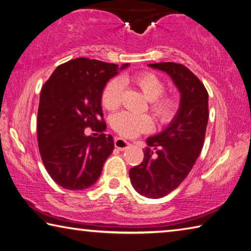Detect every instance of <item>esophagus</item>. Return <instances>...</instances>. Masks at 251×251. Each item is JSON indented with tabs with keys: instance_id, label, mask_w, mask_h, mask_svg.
<instances>
[{
	"instance_id": "esophagus-1",
	"label": "esophagus",
	"mask_w": 251,
	"mask_h": 251,
	"mask_svg": "<svg viewBox=\"0 0 251 251\" xmlns=\"http://www.w3.org/2000/svg\"><path fill=\"white\" fill-rule=\"evenodd\" d=\"M130 143L126 142V140H122V139H116L115 140V147L118 148L119 151H126V148L130 147Z\"/></svg>"
}]
</instances>
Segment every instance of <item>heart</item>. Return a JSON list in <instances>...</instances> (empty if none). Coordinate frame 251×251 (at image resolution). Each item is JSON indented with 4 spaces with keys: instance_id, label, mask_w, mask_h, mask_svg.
<instances>
[{
    "instance_id": "heart-1",
    "label": "heart",
    "mask_w": 251,
    "mask_h": 251,
    "mask_svg": "<svg viewBox=\"0 0 251 251\" xmlns=\"http://www.w3.org/2000/svg\"><path fill=\"white\" fill-rule=\"evenodd\" d=\"M124 83H132L139 89L143 95L150 100V110L161 124L170 122L178 108V103L175 96L163 94L165 82L152 73H141L131 76H124L121 80L114 78L109 80L101 92V104L107 110H116L121 104ZM111 126L119 135L135 137L141 133L152 130V120L146 115H132L122 111L111 119Z\"/></svg>"
}]
</instances>
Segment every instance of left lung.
Masks as SVG:
<instances>
[{
	"label": "left lung",
	"mask_w": 251,
	"mask_h": 251,
	"mask_svg": "<svg viewBox=\"0 0 251 251\" xmlns=\"http://www.w3.org/2000/svg\"><path fill=\"white\" fill-rule=\"evenodd\" d=\"M171 76L181 94L180 107L165 130L148 137L144 159L130 169L134 190L148 198H161L185 180L203 146L208 125V92L202 82L182 64L148 65Z\"/></svg>",
	"instance_id": "obj_1"
}]
</instances>
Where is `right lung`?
Listing matches in <instances>:
<instances>
[{"label":"right lung","mask_w":251,"mask_h":251,"mask_svg":"<svg viewBox=\"0 0 251 251\" xmlns=\"http://www.w3.org/2000/svg\"><path fill=\"white\" fill-rule=\"evenodd\" d=\"M84 57L58 66L44 83L38 109V144L43 165L59 186L82 191L100 177L115 148L106 135L101 92L108 80L126 68ZM91 127L97 138L85 135Z\"/></svg>","instance_id":"add662e5"}]
</instances>
